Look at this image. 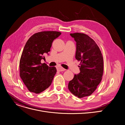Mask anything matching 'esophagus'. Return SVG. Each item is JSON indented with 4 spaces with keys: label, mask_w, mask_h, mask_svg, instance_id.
<instances>
[{
    "label": "esophagus",
    "mask_w": 125,
    "mask_h": 125,
    "mask_svg": "<svg viewBox=\"0 0 125 125\" xmlns=\"http://www.w3.org/2000/svg\"><path fill=\"white\" fill-rule=\"evenodd\" d=\"M57 70L59 71H64L65 70H66V69L63 68V67H59L58 68H57Z\"/></svg>",
    "instance_id": "1"
}]
</instances>
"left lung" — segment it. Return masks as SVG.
Instances as JSON below:
<instances>
[{
  "instance_id": "8db88e82",
  "label": "left lung",
  "mask_w": 125,
  "mask_h": 125,
  "mask_svg": "<svg viewBox=\"0 0 125 125\" xmlns=\"http://www.w3.org/2000/svg\"><path fill=\"white\" fill-rule=\"evenodd\" d=\"M76 42L75 58L80 64V73L75 74L68 83L70 92L78 98L91 95L101 81L103 73V58L95 42L81 33H70Z\"/></svg>"
}]
</instances>
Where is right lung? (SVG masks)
Masks as SVG:
<instances>
[{"instance_id": "right-lung-1", "label": "right lung", "mask_w": 125, "mask_h": 125, "mask_svg": "<svg viewBox=\"0 0 125 125\" xmlns=\"http://www.w3.org/2000/svg\"><path fill=\"white\" fill-rule=\"evenodd\" d=\"M58 31H42L32 35L26 42L20 60V76L28 90L39 94L48 88L56 73L55 67L42 63L50 51L52 42L60 36Z\"/></svg>"}]
</instances>
